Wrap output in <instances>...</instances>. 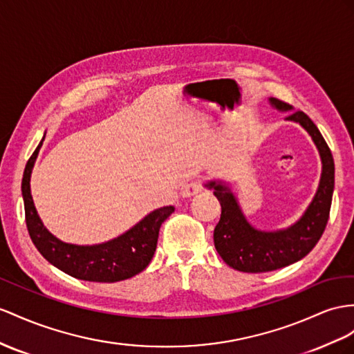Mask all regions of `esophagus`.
<instances>
[{
    "instance_id": "esophagus-1",
    "label": "esophagus",
    "mask_w": 354,
    "mask_h": 354,
    "mask_svg": "<svg viewBox=\"0 0 354 354\" xmlns=\"http://www.w3.org/2000/svg\"><path fill=\"white\" fill-rule=\"evenodd\" d=\"M202 192V183L201 180H193V183H188L184 185L183 192H180V194H183V197H193L196 196L197 193Z\"/></svg>"
}]
</instances>
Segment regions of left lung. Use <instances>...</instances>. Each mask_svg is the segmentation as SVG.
Segmentation results:
<instances>
[{"label": "left lung", "mask_w": 354, "mask_h": 354, "mask_svg": "<svg viewBox=\"0 0 354 354\" xmlns=\"http://www.w3.org/2000/svg\"><path fill=\"white\" fill-rule=\"evenodd\" d=\"M269 103L279 112H288L292 109L277 98H269ZM286 120L304 127L322 158L319 188L296 223L274 232L252 227L227 183L215 179L205 184V187L214 189L221 205L220 221L214 230L215 248L225 263L241 272L259 274L296 263L315 247L329 220L335 185L332 152L319 129L304 112H295Z\"/></svg>", "instance_id": "left-lung-1"}]
</instances>
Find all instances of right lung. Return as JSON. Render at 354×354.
Here are the masks:
<instances>
[{
    "instance_id": "right-lung-1",
    "label": "right lung",
    "mask_w": 354,
    "mask_h": 354,
    "mask_svg": "<svg viewBox=\"0 0 354 354\" xmlns=\"http://www.w3.org/2000/svg\"><path fill=\"white\" fill-rule=\"evenodd\" d=\"M44 136L37 149L26 162L22 178L26 227H28L35 248L50 265L77 279L94 281V283H116V281L138 275L149 265L157 248L161 224L175 211V207L165 206L152 211L130 230L103 243L76 245V243L62 242L44 227L31 196V174Z\"/></svg>"
}]
</instances>
